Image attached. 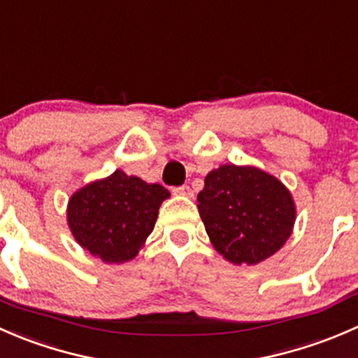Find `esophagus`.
<instances>
[{
    "label": "esophagus",
    "mask_w": 358,
    "mask_h": 358,
    "mask_svg": "<svg viewBox=\"0 0 358 358\" xmlns=\"http://www.w3.org/2000/svg\"><path fill=\"white\" fill-rule=\"evenodd\" d=\"M174 193L176 194H180V196H193V191H191V187L186 186V184H184V186L176 187Z\"/></svg>",
    "instance_id": "34e87169"
}]
</instances>
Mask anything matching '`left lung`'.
<instances>
[{
	"instance_id": "obj_1",
	"label": "left lung",
	"mask_w": 358,
	"mask_h": 358,
	"mask_svg": "<svg viewBox=\"0 0 358 358\" xmlns=\"http://www.w3.org/2000/svg\"><path fill=\"white\" fill-rule=\"evenodd\" d=\"M198 212L214 249L233 264H259L284 247L296 222L291 191L252 165L226 164L205 178Z\"/></svg>"
}]
</instances>
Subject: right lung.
<instances>
[{"instance_id": "1", "label": "right lung", "mask_w": 358, "mask_h": 358, "mask_svg": "<svg viewBox=\"0 0 358 358\" xmlns=\"http://www.w3.org/2000/svg\"><path fill=\"white\" fill-rule=\"evenodd\" d=\"M171 191L115 171L71 194L67 226L74 240L109 264L127 263L143 249Z\"/></svg>"}]
</instances>
